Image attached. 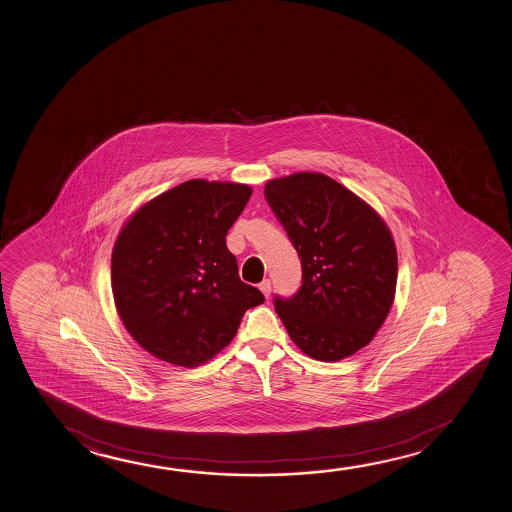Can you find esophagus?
Listing matches in <instances>:
<instances>
[{"label": "esophagus", "instance_id": "34e87169", "mask_svg": "<svg viewBox=\"0 0 512 512\" xmlns=\"http://www.w3.org/2000/svg\"><path fill=\"white\" fill-rule=\"evenodd\" d=\"M259 290L260 292H262V294H264V297H269V295H271V281L269 280H264L262 281V283H260L259 285Z\"/></svg>", "mask_w": 512, "mask_h": 512}]
</instances>
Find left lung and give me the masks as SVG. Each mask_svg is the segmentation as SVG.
Listing matches in <instances>:
<instances>
[{"label": "left lung", "instance_id": "obj_1", "mask_svg": "<svg viewBox=\"0 0 512 512\" xmlns=\"http://www.w3.org/2000/svg\"><path fill=\"white\" fill-rule=\"evenodd\" d=\"M267 203L301 257L302 285L274 308L297 348L322 362L371 343L392 309L397 248L371 204L323 173L266 183Z\"/></svg>", "mask_w": 512, "mask_h": 512}]
</instances>
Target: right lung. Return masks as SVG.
Wrapping results in <instances>:
<instances>
[{"label":"right lung","instance_id":"1","mask_svg":"<svg viewBox=\"0 0 512 512\" xmlns=\"http://www.w3.org/2000/svg\"><path fill=\"white\" fill-rule=\"evenodd\" d=\"M245 183L189 180L140 206L112 252V292L134 341L168 364L197 367L231 343L264 295L239 280L225 236Z\"/></svg>","mask_w":512,"mask_h":512}]
</instances>
